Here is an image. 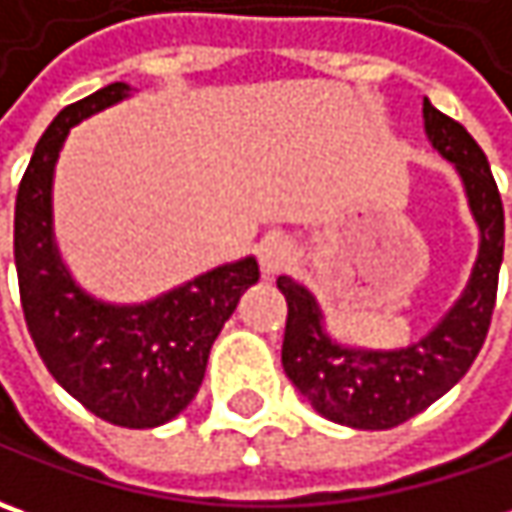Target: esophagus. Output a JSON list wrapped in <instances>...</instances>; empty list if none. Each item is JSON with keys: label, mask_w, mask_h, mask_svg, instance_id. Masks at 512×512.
Returning <instances> with one entry per match:
<instances>
[{"label": "esophagus", "mask_w": 512, "mask_h": 512, "mask_svg": "<svg viewBox=\"0 0 512 512\" xmlns=\"http://www.w3.org/2000/svg\"><path fill=\"white\" fill-rule=\"evenodd\" d=\"M257 260H260L263 275H266V278H275V275H280V272L295 260V249H292V243L283 240V237H266V240L260 243V249H257Z\"/></svg>", "instance_id": "obj_1"}]
</instances>
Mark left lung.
Here are the masks:
<instances>
[{
    "mask_svg": "<svg viewBox=\"0 0 512 512\" xmlns=\"http://www.w3.org/2000/svg\"><path fill=\"white\" fill-rule=\"evenodd\" d=\"M424 128L461 174L481 234L470 283L433 332L404 349H349L323 332L315 298L292 278H278L289 306L280 352L289 381L323 418L355 430L398 427L456 387L481 352L496 309L504 206L490 163L470 131L427 100Z\"/></svg>",
    "mask_w": 512,
    "mask_h": 512,
    "instance_id": "1",
    "label": "left lung"
}]
</instances>
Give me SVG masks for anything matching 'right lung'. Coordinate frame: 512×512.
<instances>
[{"label":"right lung","mask_w":512,"mask_h":512,"mask_svg":"<svg viewBox=\"0 0 512 512\" xmlns=\"http://www.w3.org/2000/svg\"><path fill=\"white\" fill-rule=\"evenodd\" d=\"M125 82L56 114L22 174L13 212V260L28 332L48 372L85 410L128 430H148L186 410L209 352L240 295L255 286V257L217 266L163 298L114 306L79 289L54 243L51 183L71 125L128 97Z\"/></svg>","instance_id":"add662e5"}]
</instances>
